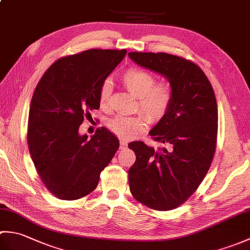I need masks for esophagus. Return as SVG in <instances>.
Returning <instances> with one entry per match:
<instances>
[{"mask_svg": "<svg viewBox=\"0 0 250 250\" xmlns=\"http://www.w3.org/2000/svg\"><path fill=\"white\" fill-rule=\"evenodd\" d=\"M126 145H128V142L125 141V140H120V149H125V148L126 147Z\"/></svg>", "mask_w": 250, "mask_h": 250, "instance_id": "34e87169", "label": "esophagus"}]
</instances>
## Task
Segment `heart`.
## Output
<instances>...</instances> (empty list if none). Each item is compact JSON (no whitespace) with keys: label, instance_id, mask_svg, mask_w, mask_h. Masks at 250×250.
Returning a JSON list of instances; mask_svg holds the SVG:
<instances>
[{"label":"heart","instance_id":"b5f03b06","mask_svg":"<svg viewBox=\"0 0 250 250\" xmlns=\"http://www.w3.org/2000/svg\"><path fill=\"white\" fill-rule=\"evenodd\" d=\"M121 82L132 94L137 97V109L145 113L151 122L160 121L167 114L174 95L171 83H156L153 74L139 67H130L122 73ZM110 95L111 84L108 81H105L99 89L101 107L107 108ZM145 115L139 113L134 116H115L107 122V126L121 139H132L147 126L148 120Z\"/></svg>","mask_w":250,"mask_h":250}]
</instances>
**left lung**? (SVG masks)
I'll return each instance as SVG.
<instances>
[{
  "mask_svg": "<svg viewBox=\"0 0 250 250\" xmlns=\"http://www.w3.org/2000/svg\"><path fill=\"white\" fill-rule=\"evenodd\" d=\"M129 57L166 76L174 91L167 114L149 132L163 147L129 144L136 156L129 169L130 191L151 209H174L195 192L213 162L218 131L214 89L202 68L183 57L136 51Z\"/></svg>",
  "mask_w": 250,
  "mask_h": 250,
  "instance_id": "8db88e82",
  "label": "left lung"
}]
</instances>
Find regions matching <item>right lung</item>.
I'll return each mask as SVG.
<instances>
[{
  "label": "right lung",
  "instance_id": "obj_1",
  "mask_svg": "<svg viewBox=\"0 0 250 250\" xmlns=\"http://www.w3.org/2000/svg\"><path fill=\"white\" fill-rule=\"evenodd\" d=\"M125 49H89L60 58L42 76L31 100L28 146L42 182L61 200H77L97 188L100 174L119 148L102 126L88 140L79 125L99 109V89Z\"/></svg>",
  "mask_w": 250,
  "mask_h": 250
}]
</instances>
